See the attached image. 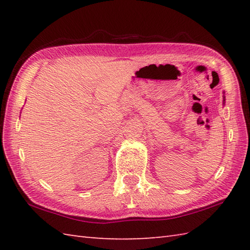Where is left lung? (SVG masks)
<instances>
[{"label":"left lung","instance_id":"1","mask_svg":"<svg viewBox=\"0 0 250 250\" xmlns=\"http://www.w3.org/2000/svg\"><path fill=\"white\" fill-rule=\"evenodd\" d=\"M224 94H225V92H224ZM225 98H226V97L224 95V102H225Z\"/></svg>","mask_w":250,"mask_h":250}]
</instances>
